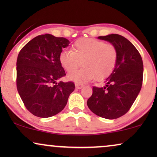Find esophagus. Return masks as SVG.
Returning a JSON list of instances; mask_svg holds the SVG:
<instances>
[{
    "label": "esophagus",
    "instance_id": "1",
    "mask_svg": "<svg viewBox=\"0 0 157 157\" xmlns=\"http://www.w3.org/2000/svg\"><path fill=\"white\" fill-rule=\"evenodd\" d=\"M75 86H76V89H81L83 87V85L81 84V83H76V85Z\"/></svg>",
    "mask_w": 157,
    "mask_h": 157
}]
</instances>
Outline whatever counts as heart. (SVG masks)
Returning a JSON list of instances; mask_svg holds the SVG:
<instances>
[{
  "label": "heart",
  "mask_w": 157,
  "mask_h": 157,
  "mask_svg": "<svg viewBox=\"0 0 157 157\" xmlns=\"http://www.w3.org/2000/svg\"><path fill=\"white\" fill-rule=\"evenodd\" d=\"M118 58L117 49L113 44H105L95 38H81L72 46V51L64 50L59 55L62 67L68 72L80 70L68 75L70 81L86 83L92 79L102 80L113 71Z\"/></svg>",
  "instance_id": "heart-1"
}]
</instances>
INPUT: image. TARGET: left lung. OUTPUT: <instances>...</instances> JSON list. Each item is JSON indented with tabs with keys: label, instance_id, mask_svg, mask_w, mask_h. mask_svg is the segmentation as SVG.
Segmentation results:
<instances>
[{
	"label": "left lung",
	"instance_id": "left-lung-1",
	"mask_svg": "<svg viewBox=\"0 0 157 157\" xmlns=\"http://www.w3.org/2000/svg\"><path fill=\"white\" fill-rule=\"evenodd\" d=\"M113 44L118 58L113 71L105 79L104 87H93L87 101L90 110L107 119L121 117L129 110L142 86L144 66L140 53L129 40L119 34L98 36Z\"/></svg>",
	"mask_w": 157,
	"mask_h": 157
}]
</instances>
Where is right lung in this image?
I'll return each instance as SVG.
<instances>
[{"label": "right lung", "mask_w": 157, "mask_h": 157, "mask_svg": "<svg viewBox=\"0 0 157 157\" xmlns=\"http://www.w3.org/2000/svg\"><path fill=\"white\" fill-rule=\"evenodd\" d=\"M69 40L51 34L38 36L23 46L16 63L18 92L26 109L40 118L53 117L63 110L73 82L59 81L66 75L59 55Z\"/></svg>", "instance_id": "add662e5"}]
</instances>
